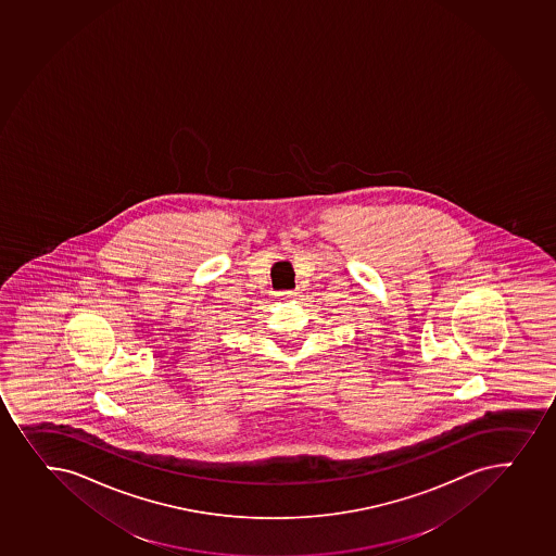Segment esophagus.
<instances>
[{
	"label": "esophagus",
	"instance_id": "esophagus-1",
	"mask_svg": "<svg viewBox=\"0 0 556 556\" xmlns=\"http://www.w3.org/2000/svg\"><path fill=\"white\" fill-rule=\"evenodd\" d=\"M298 293L300 292H281L279 295H281L282 300H295Z\"/></svg>",
	"mask_w": 556,
	"mask_h": 556
}]
</instances>
